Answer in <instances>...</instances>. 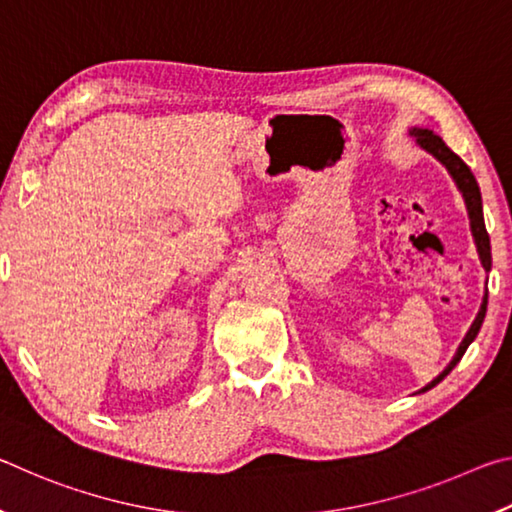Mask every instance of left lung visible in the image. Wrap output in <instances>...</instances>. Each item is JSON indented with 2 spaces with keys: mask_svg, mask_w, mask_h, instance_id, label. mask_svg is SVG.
Returning a JSON list of instances; mask_svg holds the SVG:
<instances>
[{
  "mask_svg": "<svg viewBox=\"0 0 512 512\" xmlns=\"http://www.w3.org/2000/svg\"><path fill=\"white\" fill-rule=\"evenodd\" d=\"M411 137H415V144L420 146V149L427 151L429 155H433L443 167L447 169L449 176H452L454 185L458 187V192H461L463 201H465V207H467V216H470V230H472V237H474V246H476V253H479V259H481V266L485 268V271H490L492 268V255H490V237H488V230H485V221H483V203H481V189L479 185H476V178L474 173L470 171V167L458 158V155L449 149V146L440 140V137L429 131V128H411L409 131ZM485 309H488V291H485L483 296V302H481V309L479 314H476L474 323L470 325V329H467L465 339L461 341V345H458V350L454 354V359L447 363V368L440 372V375L429 381L427 386L420 388L418 393H427L431 391L433 386L440 384L449 372L454 370V366L458 361L463 359L465 350L470 348V343L476 339V334H479V329L483 325V318H485Z\"/></svg>",
  "mask_w": 512,
  "mask_h": 512,
  "instance_id": "obj_1",
  "label": "left lung"
}]
</instances>
